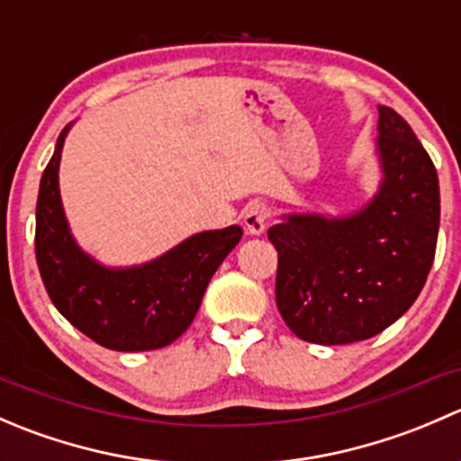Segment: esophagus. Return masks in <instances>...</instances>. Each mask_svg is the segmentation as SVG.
Instances as JSON below:
<instances>
[{
	"instance_id": "esophagus-1",
	"label": "esophagus",
	"mask_w": 461,
	"mask_h": 461,
	"mask_svg": "<svg viewBox=\"0 0 461 461\" xmlns=\"http://www.w3.org/2000/svg\"><path fill=\"white\" fill-rule=\"evenodd\" d=\"M267 221H269V207L263 203H252L245 207L243 212V222H245V230H248V234L252 236H260L265 231V227H267Z\"/></svg>"
}]
</instances>
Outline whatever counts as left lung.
I'll list each match as a JSON object with an SVG mask.
<instances>
[{"mask_svg": "<svg viewBox=\"0 0 461 461\" xmlns=\"http://www.w3.org/2000/svg\"><path fill=\"white\" fill-rule=\"evenodd\" d=\"M379 185L341 216L283 213L267 236L278 252L276 305L299 339L364 341L408 312L432 267L439 180L411 124L379 106Z\"/></svg>", "mask_w": 461, "mask_h": 461, "instance_id": "left-lung-1", "label": "left lung"}]
</instances>
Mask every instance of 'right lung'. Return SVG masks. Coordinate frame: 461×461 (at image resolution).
Instances as JSON below:
<instances>
[{
  "label": "right lung",
  "mask_w": 461,
  "mask_h": 461,
  "mask_svg": "<svg viewBox=\"0 0 461 461\" xmlns=\"http://www.w3.org/2000/svg\"><path fill=\"white\" fill-rule=\"evenodd\" d=\"M73 122L46 165L35 209V257L41 281L64 319L118 352L158 350L192 325L201 301L243 227L198 231L140 265L100 263L73 236L59 196V160Z\"/></svg>",
  "instance_id": "1"
}]
</instances>
